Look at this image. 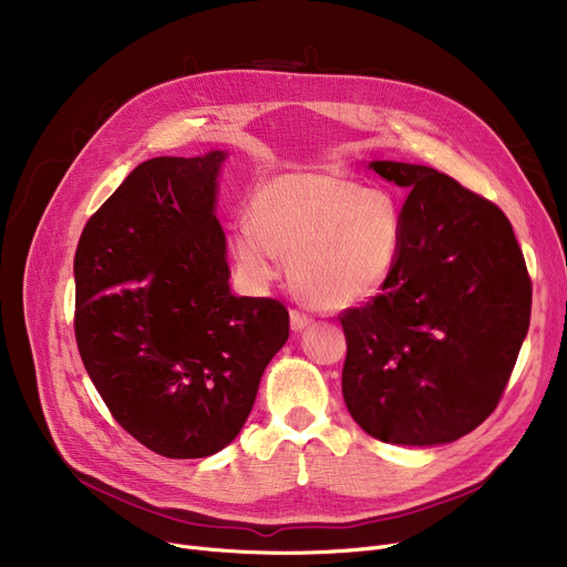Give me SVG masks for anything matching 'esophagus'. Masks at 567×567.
<instances>
[{
	"label": "esophagus",
	"instance_id": "esophagus-1",
	"mask_svg": "<svg viewBox=\"0 0 567 567\" xmlns=\"http://www.w3.org/2000/svg\"><path fill=\"white\" fill-rule=\"evenodd\" d=\"M289 323H291V331H303V329H308V326L312 323V317L310 315H306L303 310H291L289 312Z\"/></svg>",
	"mask_w": 567,
	"mask_h": 567
}]
</instances>
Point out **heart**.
<instances>
[{
	"label": "heart",
	"mask_w": 567,
	"mask_h": 567,
	"mask_svg": "<svg viewBox=\"0 0 567 567\" xmlns=\"http://www.w3.org/2000/svg\"><path fill=\"white\" fill-rule=\"evenodd\" d=\"M252 223L231 229L238 274L252 287L280 276L289 259L296 293L319 310H344L391 280L404 236L393 195L331 172L278 174L257 190Z\"/></svg>",
	"instance_id": "b5f03b06"
}]
</instances>
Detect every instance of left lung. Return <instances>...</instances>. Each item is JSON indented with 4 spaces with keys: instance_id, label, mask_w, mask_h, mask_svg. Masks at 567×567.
<instances>
[{
    "instance_id": "8db88e82",
    "label": "left lung",
    "mask_w": 567,
    "mask_h": 567,
    "mask_svg": "<svg viewBox=\"0 0 567 567\" xmlns=\"http://www.w3.org/2000/svg\"><path fill=\"white\" fill-rule=\"evenodd\" d=\"M400 188L395 271L363 308L340 315L342 395L383 443H451L496 409L530 321V278L496 204L434 167L374 161Z\"/></svg>"
}]
</instances>
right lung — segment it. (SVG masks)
Segmentation results:
<instances>
[{
	"label": "right lung",
	"instance_id": "obj_1",
	"mask_svg": "<svg viewBox=\"0 0 567 567\" xmlns=\"http://www.w3.org/2000/svg\"><path fill=\"white\" fill-rule=\"evenodd\" d=\"M227 154L137 165L75 250V342L112 419L169 460L208 457L241 432L289 338L276 299L229 291L214 214Z\"/></svg>",
	"mask_w": 567,
	"mask_h": 567
}]
</instances>
